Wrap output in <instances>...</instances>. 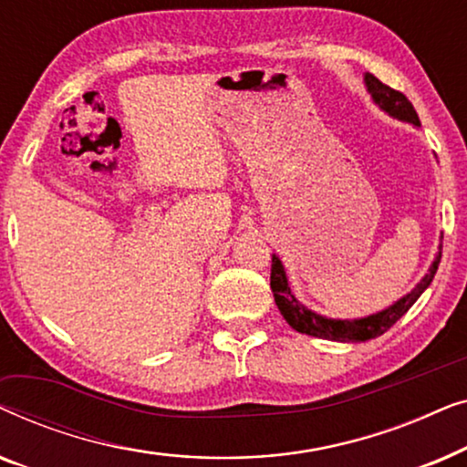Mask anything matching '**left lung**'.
I'll list each match as a JSON object with an SVG mask.
<instances>
[{
	"instance_id": "left-lung-1",
	"label": "left lung",
	"mask_w": 467,
	"mask_h": 467,
	"mask_svg": "<svg viewBox=\"0 0 467 467\" xmlns=\"http://www.w3.org/2000/svg\"><path fill=\"white\" fill-rule=\"evenodd\" d=\"M366 85H368V91L372 93L374 101L382 108V110L389 112L395 119L408 120V123L412 125H420L417 110H414V106L408 101L404 93L387 87L385 82H380L372 74H366ZM440 257H442V253H438V257L433 259L430 272L425 274V278L420 280V283L414 286L406 297H401L400 302L389 306L387 310L379 312V315L355 318V321H336V318H325L321 315H315V312L299 304L289 289L285 267L280 264L276 254L272 257L270 286H272L274 299H276L280 315H283L285 321L289 323L293 329L299 331V334L325 337V340H336V342H366L385 334L387 329H391L393 325L398 323L408 310H410V306L417 302L420 293L431 285L433 276H436Z\"/></svg>"
}]
</instances>
